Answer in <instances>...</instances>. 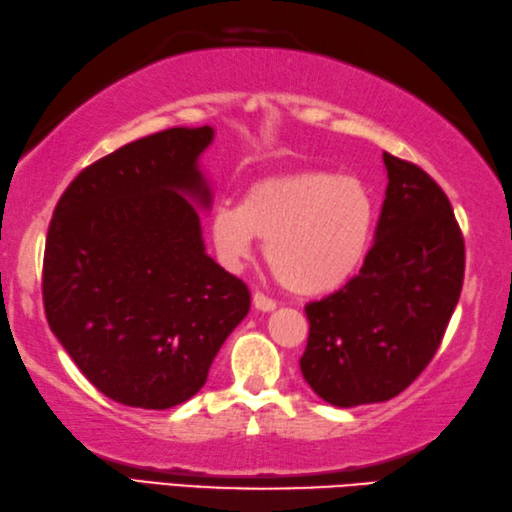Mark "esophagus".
Returning <instances> with one entry per match:
<instances>
[{
  "instance_id": "34e87169",
  "label": "esophagus",
  "mask_w": 512,
  "mask_h": 512,
  "mask_svg": "<svg viewBox=\"0 0 512 512\" xmlns=\"http://www.w3.org/2000/svg\"><path fill=\"white\" fill-rule=\"evenodd\" d=\"M252 302H254L256 309L263 311V313H269V311L276 309V302L271 300V298H267V295L260 293V291H256V293L252 295Z\"/></svg>"
}]
</instances>
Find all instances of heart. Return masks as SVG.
Returning a JSON list of instances; mask_svg holds the SVG:
<instances>
[{
	"label": "heart",
	"mask_w": 512,
	"mask_h": 512,
	"mask_svg": "<svg viewBox=\"0 0 512 512\" xmlns=\"http://www.w3.org/2000/svg\"><path fill=\"white\" fill-rule=\"evenodd\" d=\"M374 230V201L355 177L291 170L254 181L241 206H219L210 238L227 269H241L265 243L278 282L304 298L331 293L355 276Z\"/></svg>",
	"instance_id": "1"
}]
</instances>
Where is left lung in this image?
<instances>
[{
  "mask_svg": "<svg viewBox=\"0 0 512 512\" xmlns=\"http://www.w3.org/2000/svg\"><path fill=\"white\" fill-rule=\"evenodd\" d=\"M388 188L359 276L304 306V381L335 407L390 401L436 355L460 300L464 241L423 168L383 153Z\"/></svg>",
  "mask_w": 512,
  "mask_h": 512,
  "instance_id": "8db88e82",
  "label": "left lung"
}]
</instances>
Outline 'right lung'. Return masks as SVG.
Segmentation results:
<instances>
[{"label":"right lung","instance_id":"right-lung-1","mask_svg":"<svg viewBox=\"0 0 512 512\" xmlns=\"http://www.w3.org/2000/svg\"><path fill=\"white\" fill-rule=\"evenodd\" d=\"M212 127H175L87 166L54 208L43 306L89 383L129 407L195 396L249 311V289L206 254L195 205L212 206L199 157Z\"/></svg>","mask_w":512,"mask_h":512}]
</instances>
